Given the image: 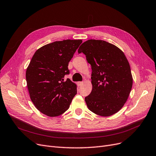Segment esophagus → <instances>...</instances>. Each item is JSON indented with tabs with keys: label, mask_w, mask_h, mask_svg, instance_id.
<instances>
[{
	"label": "esophagus",
	"mask_w": 156,
	"mask_h": 156,
	"mask_svg": "<svg viewBox=\"0 0 156 156\" xmlns=\"http://www.w3.org/2000/svg\"><path fill=\"white\" fill-rule=\"evenodd\" d=\"M78 86H81L83 84V82H78Z\"/></svg>",
	"instance_id": "esophagus-1"
}]
</instances>
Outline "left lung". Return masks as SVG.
I'll return each mask as SVG.
<instances>
[{
    "label": "left lung",
    "mask_w": 156,
    "mask_h": 156,
    "mask_svg": "<svg viewBox=\"0 0 156 156\" xmlns=\"http://www.w3.org/2000/svg\"><path fill=\"white\" fill-rule=\"evenodd\" d=\"M91 66L92 91L85 97L88 109L109 116L120 111L133 86L129 62L121 50L105 41L89 40L78 49Z\"/></svg>",
    "instance_id": "left-lung-1"
}]
</instances>
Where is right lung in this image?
Here are the masks:
<instances>
[{
    "label": "right lung",
    "instance_id": "1",
    "mask_svg": "<svg viewBox=\"0 0 156 156\" xmlns=\"http://www.w3.org/2000/svg\"><path fill=\"white\" fill-rule=\"evenodd\" d=\"M81 40L54 41L37 50L26 70L30 98L41 113L58 116L69 108L77 86L70 79L68 63L81 44Z\"/></svg>",
    "mask_w": 156,
    "mask_h": 156
}]
</instances>
